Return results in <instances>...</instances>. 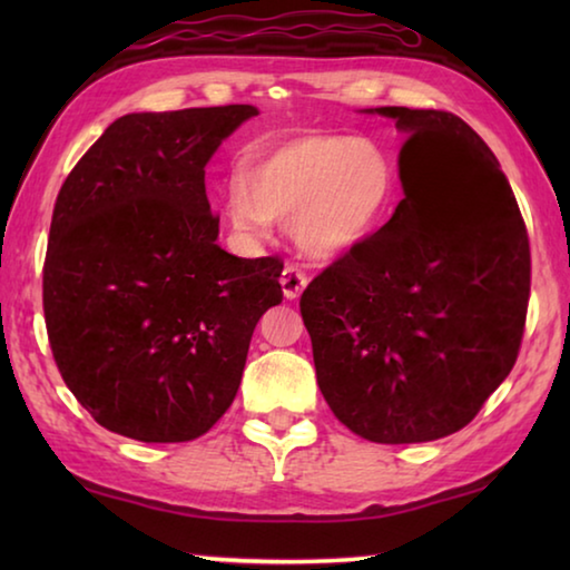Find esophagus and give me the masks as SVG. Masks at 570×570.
<instances>
[{
	"instance_id": "1",
	"label": "esophagus",
	"mask_w": 570,
	"mask_h": 570,
	"mask_svg": "<svg viewBox=\"0 0 570 570\" xmlns=\"http://www.w3.org/2000/svg\"><path fill=\"white\" fill-rule=\"evenodd\" d=\"M278 282H282V292H284V296L288 298V302H292V298H298V296H302V292H304L306 284H308V278H306V274L298 272V268H294V266H286V268H284V274H282V278H278Z\"/></svg>"
}]
</instances>
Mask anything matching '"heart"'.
<instances>
[{
  "mask_svg": "<svg viewBox=\"0 0 570 570\" xmlns=\"http://www.w3.org/2000/svg\"><path fill=\"white\" fill-rule=\"evenodd\" d=\"M397 196V168L372 138L304 132L278 140L228 186L226 210L238 236L262 240L274 218L288 216V236L314 258L360 248Z\"/></svg>",
  "mask_w": 570,
  "mask_h": 570,
  "instance_id": "b5f03b06",
  "label": "heart"
}]
</instances>
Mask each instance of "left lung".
Wrapping results in <instances>:
<instances>
[{
  "instance_id": "obj_1",
  "label": "left lung",
  "mask_w": 570,
  "mask_h": 570,
  "mask_svg": "<svg viewBox=\"0 0 570 570\" xmlns=\"http://www.w3.org/2000/svg\"><path fill=\"white\" fill-rule=\"evenodd\" d=\"M394 120L404 198L377 234L302 294L316 382L364 440L448 438L513 370L530 248L505 173L442 110L366 108Z\"/></svg>"
}]
</instances>
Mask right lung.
I'll return each instance as SVG.
<instances>
[{
	"label": "right lung",
	"instance_id": "obj_1",
	"mask_svg": "<svg viewBox=\"0 0 570 570\" xmlns=\"http://www.w3.org/2000/svg\"><path fill=\"white\" fill-rule=\"evenodd\" d=\"M254 105L130 112L57 196L45 322L77 402L138 442H188L234 402L284 264L218 246L206 166Z\"/></svg>",
	"mask_w": 570,
	"mask_h": 570
}]
</instances>
